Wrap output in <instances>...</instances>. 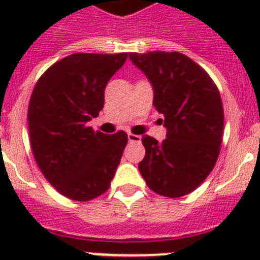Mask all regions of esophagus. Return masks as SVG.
Masks as SVG:
<instances>
[{
	"mask_svg": "<svg viewBox=\"0 0 260 260\" xmlns=\"http://www.w3.org/2000/svg\"><path fill=\"white\" fill-rule=\"evenodd\" d=\"M128 140L131 143H140L142 142V138L138 136V135H134V134H128Z\"/></svg>",
	"mask_w": 260,
	"mask_h": 260,
	"instance_id": "1",
	"label": "esophagus"
}]
</instances>
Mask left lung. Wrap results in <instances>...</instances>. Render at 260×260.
<instances>
[{"label": "left lung", "instance_id": "obj_1", "mask_svg": "<svg viewBox=\"0 0 260 260\" xmlns=\"http://www.w3.org/2000/svg\"><path fill=\"white\" fill-rule=\"evenodd\" d=\"M129 59L154 89V106L165 116L166 139L144 135L139 170L147 186L165 197L196 190L220 154L224 110L220 91L201 66L179 52H131Z\"/></svg>", "mask_w": 260, "mask_h": 260}]
</instances>
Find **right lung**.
Segmentation results:
<instances>
[{
	"mask_svg": "<svg viewBox=\"0 0 260 260\" xmlns=\"http://www.w3.org/2000/svg\"><path fill=\"white\" fill-rule=\"evenodd\" d=\"M126 58V52L69 55L35 85L28 106L32 152L64 197L89 201L109 189L128 136L124 131L109 136L87 122L102 110L106 85Z\"/></svg>",
	"mask_w": 260,
	"mask_h": 260,
	"instance_id": "1",
	"label": "right lung"
}]
</instances>
